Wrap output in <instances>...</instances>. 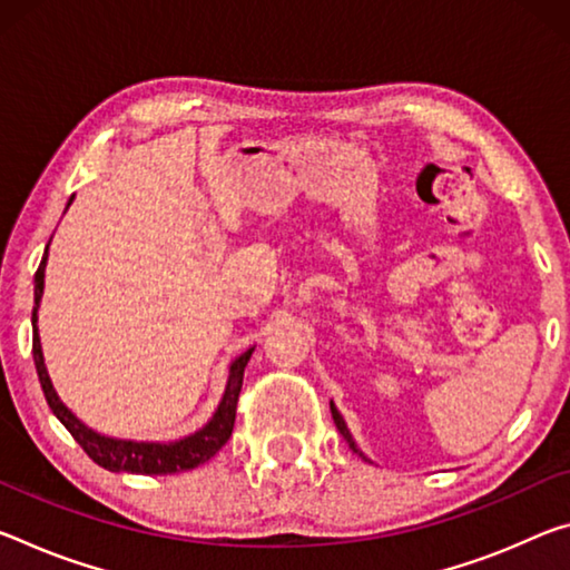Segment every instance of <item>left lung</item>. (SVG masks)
Wrapping results in <instances>:
<instances>
[{"label": "left lung", "instance_id": "8db88e82", "mask_svg": "<svg viewBox=\"0 0 570 570\" xmlns=\"http://www.w3.org/2000/svg\"><path fill=\"white\" fill-rule=\"evenodd\" d=\"M330 411H332V419H334V426H337V431L342 433V439H345L347 441V446L352 449V451H355V454L357 456H363L365 459V462H370V459L363 454V451H360V446L355 444V439H352V433H350V429H347V423H345V419H342V415H340V411H337V405H334V403H330Z\"/></svg>", "mask_w": 570, "mask_h": 570}]
</instances>
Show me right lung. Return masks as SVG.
Instances as JSON below:
<instances>
[{"label": "right lung", "mask_w": 570, "mask_h": 570, "mask_svg": "<svg viewBox=\"0 0 570 570\" xmlns=\"http://www.w3.org/2000/svg\"><path fill=\"white\" fill-rule=\"evenodd\" d=\"M73 197L68 200L66 210L70 207V203H73ZM45 266H48V248H45L40 268L38 274H35L32 357H35V367H38L45 401H48L50 411L56 413V419L70 431V436L78 441L80 449H83L98 466L108 469V472H131V474L189 472V469L200 466L207 462V459L218 454L233 433L243 373H246V365L256 347H248L246 352H240V355L230 363L228 383H225L223 399L218 403V409H215V413L210 415V421H207L203 429H197L195 433H189V436L175 439V441H134V439L106 436V433H98L90 426H86V423L60 401L56 385L50 381L48 365H45V355H42V345H40V332H38V309L45 292Z\"/></svg>", "instance_id": "obj_1"}]
</instances>
